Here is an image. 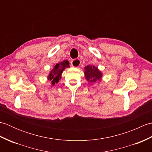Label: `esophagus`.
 <instances>
[{
    "label": "esophagus",
    "instance_id": "34e87169",
    "mask_svg": "<svg viewBox=\"0 0 152 152\" xmlns=\"http://www.w3.org/2000/svg\"><path fill=\"white\" fill-rule=\"evenodd\" d=\"M80 63H81V62H80V60L79 59H74L71 61V64H72V66L74 67H78Z\"/></svg>",
    "mask_w": 152,
    "mask_h": 152
}]
</instances>
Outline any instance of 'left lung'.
Listing matches in <instances>:
<instances>
[{
	"label": "left lung",
	"mask_w": 152,
	"mask_h": 152,
	"mask_svg": "<svg viewBox=\"0 0 152 152\" xmlns=\"http://www.w3.org/2000/svg\"><path fill=\"white\" fill-rule=\"evenodd\" d=\"M84 69L85 77L89 82H96L97 80L101 81L102 74L97 69V67L92 65H88Z\"/></svg>",
	"instance_id": "left-lung-1"
}]
</instances>
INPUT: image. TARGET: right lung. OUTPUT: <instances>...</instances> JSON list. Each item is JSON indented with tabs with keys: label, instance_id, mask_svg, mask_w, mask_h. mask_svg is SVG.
<instances>
[{
	"label": "right lung",
	"instance_id": "add662e5",
	"mask_svg": "<svg viewBox=\"0 0 152 152\" xmlns=\"http://www.w3.org/2000/svg\"><path fill=\"white\" fill-rule=\"evenodd\" d=\"M69 66V63L68 61H63V62L57 63L55 65L48 77V80L51 81L53 86L55 85V83H58L59 79L61 78V74L63 70Z\"/></svg>",
	"mask_w": 152,
	"mask_h": 152
}]
</instances>
